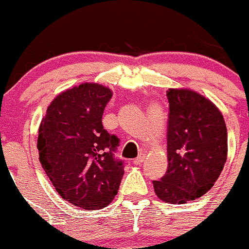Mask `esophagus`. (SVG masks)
<instances>
[{
  "mask_svg": "<svg viewBox=\"0 0 249 249\" xmlns=\"http://www.w3.org/2000/svg\"><path fill=\"white\" fill-rule=\"evenodd\" d=\"M144 158H145V155L143 154V153H140L139 157H137L136 159L134 160V164H135V165H141L143 161H144Z\"/></svg>",
  "mask_w": 249,
  "mask_h": 249,
  "instance_id": "1",
  "label": "esophagus"
}]
</instances>
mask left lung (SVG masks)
<instances>
[{"label":"left lung","instance_id":"left-lung-1","mask_svg":"<svg viewBox=\"0 0 249 249\" xmlns=\"http://www.w3.org/2000/svg\"><path fill=\"white\" fill-rule=\"evenodd\" d=\"M167 167L153 180L160 200L185 203L205 195L223 171L228 132L220 110L208 99L188 89H170Z\"/></svg>","mask_w":249,"mask_h":249}]
</instances>
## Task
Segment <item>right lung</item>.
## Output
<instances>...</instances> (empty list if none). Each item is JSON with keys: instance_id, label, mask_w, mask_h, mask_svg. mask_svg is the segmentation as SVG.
<instances>
[{"instance_id": "1", "label": "right lung", "mask_w": 249, "mask_h": 249, "mask_svg": "<svg viewBox=\"0 0 249 249\" xmlns=\"http://www.w3.org/2000/svg\"><path fill=\"white\" fill-rule=\"evenodd\" d=\"M110 97L104 85H78L53 100L39 126V161L53 187L88 211L108 206L124 175V161L114 157L119 139L102 125Z\"/></svg>"}]
</instances>
